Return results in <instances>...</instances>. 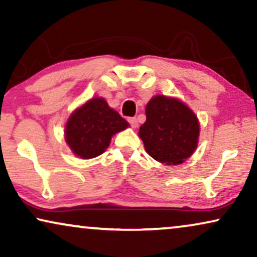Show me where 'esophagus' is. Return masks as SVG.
<instances>
[{
    "instance_id": "obj_1",
    "label": "esophagus",
    "mask_w": 257,
    "mask_h": 257,
    "mask_svg": "<svg viewBox=\"0 0 257 257\" xmlns=\"http://www.w3.org/2000/svg\"><path fill=\"white\" fill-rule=\"evenodd\" d=\"M128 121H129V123H131V125L133 126V128H138L139 122H138V119H136V117H131Z\"/></svg>"
}]
</instances>
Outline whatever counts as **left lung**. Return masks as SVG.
Returning a JSON list of instances; mask_svg holds the SVG:
<instances>
[{"label":"left lung","mask_w":257,"mask_h":257,"mask_svg":"<svg viewBox=\"0 0 257 257\" xmlns=\"http://www.w3.org/2000/svg\"><path fill=\"white\" fill-rule=\"evenodd\" d=\"M146 116L139 136L148 155L168 166L183 163L193 155L200 138V122L184 102L156 95L147 103Z\"/></svg>","instance_id":"8db88e82"}]
</instances>
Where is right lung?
Returning <instances> with one entry per match:
<instances>
[{
    "label": "right lung",
    "instance_id": "right-lung-1",
    "mask_svg": "<svg viewBox=\"0 0 257 257\" xmlns=\"http://www.w3.org/2000/svg\"><path fill=\"white\" fill-rule=\"evenodd\" d=\"M128 126L129 123L103 97H93L71 112L64 140L75 156L94 159L105 152L112 136Z\"/></svg>",
    "mask_w": 257,
    "mask_h": 257
}]
</instances>
